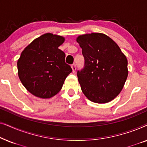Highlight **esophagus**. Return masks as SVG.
<instances>
[{"label":"esophagus","mask_w":147,"mask_h":147,"mask_svg":"<svg viewBox=\"0 0 147 147\" xmlns=\"http://www.w3.org/2000/svg\"><path fill=\"white\" fill-rule=\"evenodd\" d=\"M71 69H72V71H73V73H75L76 71V64H73V65H71Z\"/></svg>","instance_id":"34e87169"}]
</instances>
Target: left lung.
<instances>
[{"mask_svg": "<svg viewBox=\"0 0 147 147\" xmlns=\"http://www.w3.org/2000/svg\"><path fill=\"white\" fill-rule=\"evenodd\" d=\"M85 67L78 71L82 91L90 101L108 103L118 96L127 79L128 61L115 41L104 33L79 35Z\"/></svg>", "mask_w": 147, "mask_h": 147, "instance_id": "1", "label": "left lung"}]
</instances>
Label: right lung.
Here are the masks:
<instances>
[{
  "label": "right lung",
  "instance_id": "obj_1",
  "mask_svg": "<svg viewBox=\"0 0 147 147\" xmlns=\"http://www.w3.org/2000/svg\"><path fill=\"white\" fill-rule=\"evenodd\" d=\"M65 40L63 36L45 33L22 51L17 61L18 76L24 87L36 97L55 96L72 71L65 62V53L58 48Z\"/></svg>",
  "mask_w": 147,
  "mask_h": 147
}]
</instances>
